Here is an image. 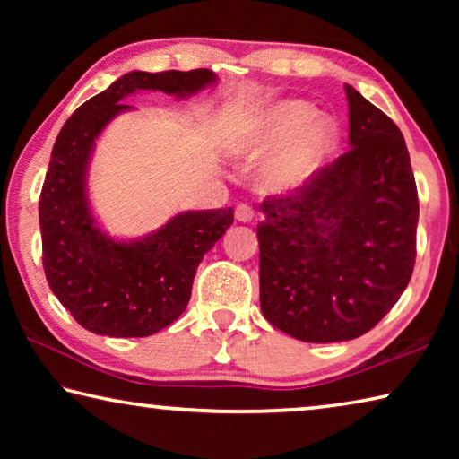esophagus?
Segmentation results:
<instances>
[{"label": "esophagus", "mask_w": 459, "mask_h": 459, "mask_svg": "<svg viewBox=\"0 0 459 459\" xmlns=\"http://www.w3.org/2000/svg\"><path fill=\"white\" fill-rule=\"evenodd\" d=\"M235 216L238 222H251L255 219V211L248 204H238L235 208Z\"/></svg>", "instance_id": "obj_1"}]
</instances>
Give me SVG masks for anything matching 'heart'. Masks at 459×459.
<instances>
[{
  "label": "heart",
  "instance_id": "heart-1",
  "mask_svg": "<svg viewBox=\"0 0 459 459\" xmlns=\"http://www.w3.org/2000/svg\"><path fill=\"white\" fill-rule=\"evenodd\" d=\"M338 139L330 119L314 117V107L301 99L275 100L227 137V153L237 160H257L271 149L259 169V182L269 192H290L307 182Z\"/></svg>",
  "mask_w": 459,
  "mask_h": 459
}]
</instances>
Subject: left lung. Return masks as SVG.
<instances>
[{
  "label": "left lung",
  "instance_id": "left-lung-1",
  "mask_svg": "<svg viewBox=\"0 0 459 459\" xmlns=\"http://www.w3.org/2000/svg\"><path fill=\"white\" fill-rule=\"evenodd\" d=\"M351 150L261 204V312L301 342L359 338L405 291L419 200L401 129L346 84Z\"/></svg>",
  "mask_w": 459,
  "mask_h": 459
}]
</instances>
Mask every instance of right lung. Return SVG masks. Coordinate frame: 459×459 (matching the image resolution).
Here are the masks:
<instances>
[{
	"mask_svg": "<svg viewBox=\"0 0 459 459\" xmlns=\"http://www.w3.org/2000/svg\"><path fill=\"white\" fill-rule=\"evenodd\" d=\"M216 82L208 68L123 74L73 113L54 142L40 194L42 263L52 293L82 328L143 338L180 317L204 255L232 224V208L180 212L142 238L117 240L99 227L89 202L95 142L135 91L186 99Z\"/></svg>",
	"mask_w": 459,
	"mask_h": 459,
	"instance_id": "obj_1",
	"label": "right lung"
}]
</instances>
